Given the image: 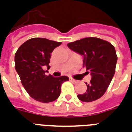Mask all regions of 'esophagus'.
Listing matches in <instances>:
<instances>
[{
    "instance_id": "esophagus-1",
    "label": "esophagus",
    "mask_w": 132,
    "mask_h": 132,
    "mask_svg": "<svg viewBox=\"0 0 132 132\" xmlns=\"http://www.w3.org/2000/svg\"><path fill=\"white\" fill-rule=\"evenodd\" d=\"M70 81H72V82H74V83L77 82V81L75 80V79H72V78H70Z\"/></svg>"
}]
</instances>
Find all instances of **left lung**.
Instances as JSON below:
<instances>
[{
    "instance_id": "1",
    "label": "left lung",
    "mask_w": 132,
    "mask_h": 132,
    "mask_svg": "<svg viewBox=\"0 0 132 132\" xmlns=\"http://www.w3.org/2000/svg\"><path fill=\"white\" fill-rule=\"evenodd\" d=\"M68 47L84 57L83 66L92 76L87 90L77 97L84 102L97 100L105 94L115 73L117 55L114 46L97 38H85L70 42Z\"/></svg>"
}]
</instances>
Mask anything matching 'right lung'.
Wrapping results in <instances>:
<instances>
[{
    "instance_id": "obj_1",
    "label": "right lung",
    "mask_w": 132,
    "mask_h": 132,
    "mask_svg": "<svg viewBox=\"0 0 132 132\" xmlns=\"http://www.w3.org/2000/svg\"><path fill=\"white\" fill-rule=\"evenodd\" d=\"M62 44L46 38H34L22 44L15 54V68L21 83L31 97L42 103L56 100L61 93V86L69 80L66 76L46 75L44 68H50L51 53Z\"/></svg>"
}]
</instances>
